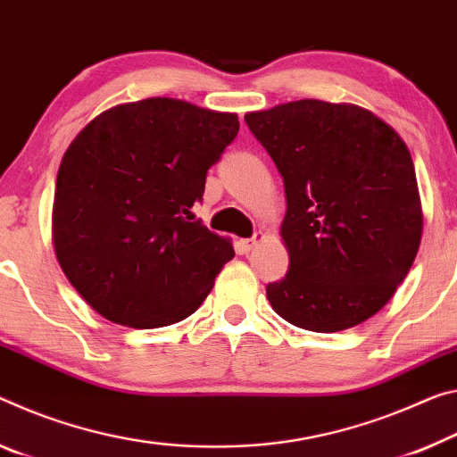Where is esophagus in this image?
Wrapping results in <instances>:
<instances>
[{
  "mask_svg": "<svg viewBox=\"0 0 457 457\" xmlns=\"http://www.w3.org/2000/svg\"><path fill=\"white\" fill-rule=\"evenodd\" d=\"M262 237H264L262 231H256V234L252 236V237H245V240L237 242V245H240V250L244 252V254H248V252H250L252 248H254V245H256L260 240H262Z\"/></svg>",
  "mask_w": 457,
  "mask_h": 457,
  "instance_id": "34e87169",
  "label": "esophagus"
}]
</instances>
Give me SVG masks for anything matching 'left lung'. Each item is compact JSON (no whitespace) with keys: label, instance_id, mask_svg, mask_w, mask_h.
<instances>
[{"label":"left lung","instance_id":"1","mask_svg":"<svg viewBox=\"0 0 457 457\" xmlns=\"http://www.w3.org/2000/svg\"><path fill=\"white\" fill-rule=\"evenodd\" d=\"M285 183L282 240L291 264L266 287L301 329L333 333L370 320L411 270L423 215L409 148L374 113L301 99L245 113Z\"/></svg>","mask_w":457,"mask_h":457}]
</instances>
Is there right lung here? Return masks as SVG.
Returning <instances> with one entry per match:
<instances>
[{
  "label": "right lung",
  "instance_id": "add662e5",
  "mask_svg": "<svg viewBox=\"0 0 457 457\" xmlns=\"http://www.w3.org/2000/svg\"><path fill=\"white\" fill-rule=\"evenodd\" d=\"M240 121L187 101L115 105L64 152L54 250L71 285L105 320L136 329L183 321L234 248L191 209Z\"/></svg>",
  "mask_w": 457,
  "mask_h": 457
}]
</instances>
